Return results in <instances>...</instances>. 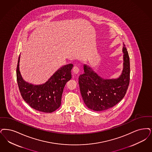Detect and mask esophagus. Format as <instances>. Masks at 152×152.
I'll return each mask as SVG.
<instances>
[{"label": "esophagus", "instance_id": "1", "mask_svg": "<svg viewBox=\"0 0 152 152\" xmlns=\"http://www.w3.org/2000/svg\"><path fill=\"white\" fill-rule=\"evenodd\" d=\"M73 73L75 74L79 73V68L78 66H75L73 68Z\"/></svg>", "mask_w": 152, "mask_h": 152}]
</instances>
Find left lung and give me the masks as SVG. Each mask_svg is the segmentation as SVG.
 I'll list each match as a JSON object with an SVG mask.
<instances>
[{
	"label": "left lung",
	"instance_id": "obj_1",
	"mask_svg": "<svg viewBox=\"0 0 152 152\" xmlns=\"http://www.w3.org/2000/svg\"><path fill=\"white\" fill-rule=\"evenodd\" d=\"M123 52V69L118 79H102L91 67L84 65V73L80 75L79 84L82 98L89 109L96 111L109 109L126 95L130 80V63L124 45Z\"/></svg>",
	"mask_w": 152,
	"mask_h": 152
}]
</instances>
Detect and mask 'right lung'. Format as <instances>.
Wrapping results in <instances>:
<instances>
[{
    "label": "right lung",
    "instance_id": "right-lung-1",
    "mask_svg": "<svg viewBox=\"0 0 152 152\" xmlns=\"http://www.w3.org/2000/svg\"><path fill=\"white\" fill-rule=\"evenodd\" d=\"M20 56L16 76L18 89L23 99L31 107L39 111L50 113L58 109L61 106L65 85L72 77L73 64L62 66L45 84L34 85L25 81L22 78L19 71Z\"/></svg>",
    "mask_w": 152,
    "mask_h": 152
}]
</instances>
